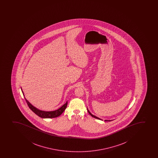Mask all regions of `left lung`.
<instances>
[{"label":"left lung","instance_id":"1","mask_svg":"<svg viewBox=\"0 0 158 158\" xmlns=\"http://www.w3.org/2000/svg\"><path fill=\"white\" fill-rule=\"evenodd\" d=\"M87 111H88V112L89 113V114L91 115V116H92V117H93V118H97V119H98V120H102L101 118H98V117H96V116H95V115H93L92 114H91V112H89V110L87 109ZM105 121H111V120H105Z\"/></svg>","mask_w":158,"mask_h":158}]
</instances>
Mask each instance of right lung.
Returning a JSON list of instances; mask_svg holds the SVG:
<instances>
[{"label":"right lung","instance_id":"add662e5","mask_svg":"<svg viewBox=\"0 0 158 158\" xmlns=\"http://www.w3.org/2000/svg\"><path fill=\"white\" fill-rule=\"evenodd\" d=\"M21 89H22L23 95L24 96V93H23V91H22V88H21ZM25 98L27 104L28 106H29L31 110L33 111V112L35 113L38 116H40V117L42 118H54L58 117V116L62 114V113L65 111V110L67 107V101L66 102L65 104H64L62 106V107H60V109H58V110H55V111H49V112L41 111V110H38L36 107H34V106H33L29 103V102L27 100H26Z\"/></svg>","mask_w":158,"mask_h":158}]
</instances>
